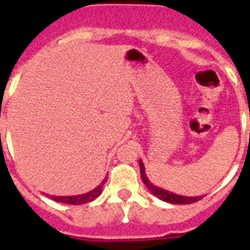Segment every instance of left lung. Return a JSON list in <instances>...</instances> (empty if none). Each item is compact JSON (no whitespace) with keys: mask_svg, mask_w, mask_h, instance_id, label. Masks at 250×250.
Instances as JSON below:
<instances>
[{"mask_svg":"<svg viewBox=\"0 0 250 250\" xmlns=\"http://www.w3.org/2000/svg\"><path fill=\"white\" fill-rule=\"evenodd\" d=\"M139 165H140V174L143 182L146 186V188L149 189V192L156 196L157 198H160L162 201L168 202V204H174V205H188V204H193V202L201 200L204 196H182V194H176L174 192H170V190H166L164 188H160V187L154 186L150 180L148 179L146 174H145V166L143 164V161H139Z\"/></svg>","mask_w":250,"mask_h":250,"instance_id":"8db88e82","label":"left lung"}]
</instances>
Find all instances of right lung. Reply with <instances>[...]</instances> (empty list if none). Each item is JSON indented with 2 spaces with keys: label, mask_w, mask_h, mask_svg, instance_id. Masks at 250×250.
<instances>
[{
  "label": "right lung",
  "mask_w": 250,
  "mask_h": 250,
  "mask_svg": "<svg viewBox=\"0 0 250 250\" xmlns=\"http://www.w3.org/2000/svg\"><path fill=\"white\" fill-rule=\"evenodd\" d=\"M107 178L105 176V179L102 180L100 184H98L94 189L86 192V193L83 194H76V196H50V197L57 202H62V204H68V205H83V204H86V202L93 201L94 198H97L100 194L102 193V187L106 183ZM49 196V194H46Z\"/></svg>",
  "instance_id": "1"
}]
</instances>
